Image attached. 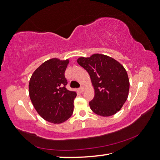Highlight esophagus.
<instances>
[{
	"mask_svg": "<svg viewBox=\"0 0 160 160\" xmlns=\"http://www.w3.org/2000/svg\"><path fill=\"white\" fill-rule=\"evenodd\" d=\"M78 91H79L81 93H82V92H83V91H84V88H83V86H82V87H80L79 88H78Z\"/></svg>",
	"mask_w": 160,
	"mask_h": 160,
	"instance_id": "obj_1",
	"label": "esophagus"
}]
</instances>
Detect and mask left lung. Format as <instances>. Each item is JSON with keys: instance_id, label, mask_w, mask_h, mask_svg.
<instances>
[{"instance_id": "1", "label": "left lung", "mask_w": 160, "mask_h": 160, "mask_svg": "<svg viewBox=\"0 0 160 160\" xmlns=\"http://www.w3.org/2000/svg\"><path fill=\"white\" fill-rule=\"evenodd\" d=\"M77 62L88 72L94 87V98L89 102L92 111L109 117L121 110L129 91V80L124 67L114 59L101 54L79 58Z\"/></svg>"}]
</instances>
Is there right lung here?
<instances>
[{
  "instance_id": "1",
  "label": "right lung",
  "mask_w": 160,
  "mask_h": 160,
  "mask_svg": "<svg viewBox=\"0 0 160 160\" xmlns=\"http://www.w3.org/2000/svg\"><path fill=\"white\" fill-rule=\"evenodd\" d=\"M69 60L52 58L45 62L33 73L29 84V97L42 118L60 124L72 116L75 91L67 90L64 77Z\"/></svg>"
}]
</instances>
